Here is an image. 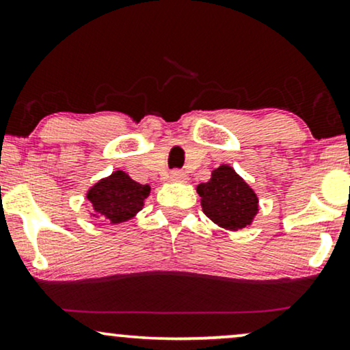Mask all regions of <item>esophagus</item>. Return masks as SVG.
Instances as JSON below:
<instances>
[{
	"label": "esophagus",
	"instance_id": "1",
	"mask_svg": "<svg viewBox=\"0 0 350 350\" xmlns=\"http://www.w3.org/2000/svg\"><path fill=\"white\" fill-rule=\"evenodd\" d=\"M170 179L172 180V183H185V180H187V176H185L183 171L174 170V171H171Z\"/></svg>",
	"mask_w": 350,
	"mask_h": 350
}]
</instances>
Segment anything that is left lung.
Here are the masks:
<instances>
[{
  "instance_id": "1",
  "label": "left lung",
  "mask_w": 350,
  "mask_h": 350,
  "mask_svg": "<svg viewBox=\"0 0 350 350\" xmlns=\"http://www.w3.org/2000/svg\"><path fill=\"white\" fill-rule=\"evenodd\" d=\"M197 193L203 213L228 231L250 226L258 213V197L254 189L229 165L211 171L210 180L197 185Z\"/></svg>"
}]
</instances>
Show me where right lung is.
I'll use <instances>...</instances> for the list:
<instances>
[{
	"mask_svg": "<svg viewBox=\"0 0 350 350\" xmlns=\"http://www.w3.org/2000/svg\"><path fill=\"white\" fill-rule=\"evenodd\" d=\"M148 193V184L135 183L121 170L113 171L108 178L100 179L87 190L90 216L109 224L129 221L142 210Z\"/></svg>",
	"mask_w": 350,
	"mask_h": 350,
	"instance_id": "1",
	"label": "right lung"
}]
</instances>
